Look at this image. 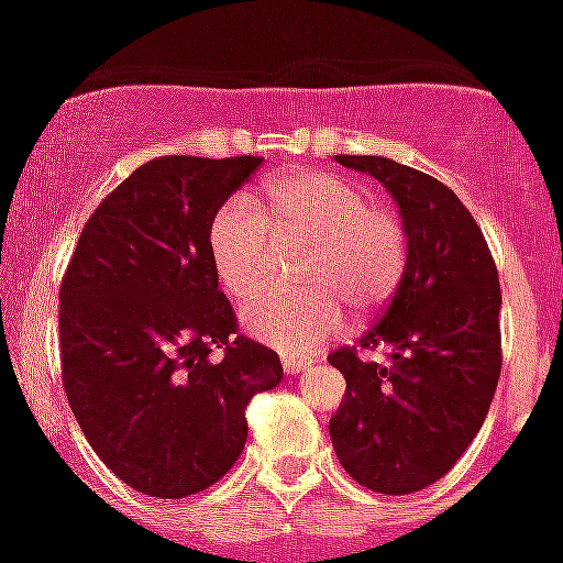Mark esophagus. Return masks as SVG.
Returning a JSON list of instances; mask_svg holds the SVG:
<instances>
[{
  "label": "esophagus",
  "mask_w": 563,
  "mask_h": 563,
  "mask_svg": "<svg viewBox=\"0 0 563 563\" xmlns=\"http://www.w3.org/2000/svg\"><path fill=\"white\" fill-rule=\"evenodd\" d=\"M309 368H312V362L307 360H283V371H286L289 376H298Z\"/></svg>",
  "instance_id": "1"
}]
</instances>
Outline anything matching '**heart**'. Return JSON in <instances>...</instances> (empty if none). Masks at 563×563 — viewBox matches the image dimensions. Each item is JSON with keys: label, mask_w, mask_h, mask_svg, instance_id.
Masks as SVG:
<instances>
[{"label": "heart", "mask_w": 563, "mask_h": 563, "mask_svg": "<svg viewBox=\"0 0 563 563\" xmlns=\"http://www.w3.org/2000/svg\"><path fill=\"white\" fill-rule=\"evenodd\" d=\"M268 219L245 198L212 216L210 256L236 303L263 298L274 277L277 239H309L300 260L307 289L286 291L245 312L247 333L283 356H312L344 330V303L374 312L391 300L409 263V228L397 210L335 172L312 169L265 184Z\"/></svg>", "instance_id": "b5f03b06"}]
</instances>
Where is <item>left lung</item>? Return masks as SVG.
Returning a JSON list of instances; mask_svg holds the SVG:
<instances>
[{
  "mask_svg": "<svg viewBox=\"0 0 563 563\" xmlns=\"http://www.w3.org/2000/svg\"><path fill=\"white\" fill-rule=\"evenodd\" d=\"M335 161L394 195L409 263L360 344L327 356L347 379L330 438L360 485L402 497L453 471L485 423L503 371L497 263L471 210L441 180L388 157ZM376 346L389 347L385 366L361 360Z\"/></svg>",
  "mask_w": 563,
  "mask_h": 563,
  "instance_id": "left-lung-1",
  "label": "left lung"
}]
</instances>
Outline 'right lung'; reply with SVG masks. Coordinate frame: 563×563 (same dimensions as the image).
<instances>
[{"instance_id": "obj_1", "label": "right lung", "mask_w": 563, "mask_h": 563, "mask_svg": "<svg viewBox=\"0 0 563 563\" xmlns=\"http://www.w3.org/2000/svg\"><path fill=\"white\" fill-rule=\"evenodd\" d=\"M260 157L169 154L101 198L60 280V376L101 462L140 494L184 499L236 464L247 402L280 356L239 333L210 224Z\"/></svg>"}]
</instances>
